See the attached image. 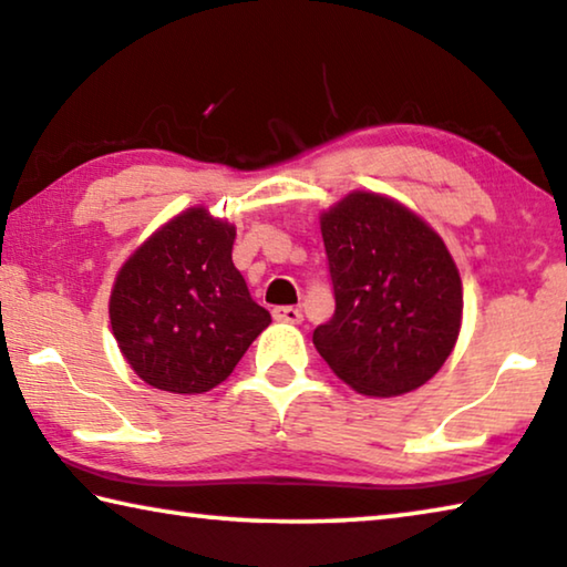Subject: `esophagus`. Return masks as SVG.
<instances>
[{
	"label": "esophagus",
	"instance_id": "1",
	"mask_svg": "<svg viewBox=\"0 0 567 567\" xmlns=\"http://www.w3.org/2000/svg\"><path fill=\"white\" fill-rule=\"evenodd\" d=\"M276 321H289V324H301V309L299 307H276L274 309Z\"/></svg>",
	"mask_w": 567,
	"mask_h": 567
}]
</instances>
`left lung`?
Returning a JSON list of instances; mask_svg holds the SVG:
<instances>
[{"instance_id":"1","label":"left lung","mask_w":567,"mask_h":567,"mask_svg":"<svg viewBox=\"0 0 567 567\" xmlns=\"http://www.w3.org/2000/svg\"><path fill=\"white\" fill-rule=\"evenodd\" d=\"M334 313L313 347L357 393L393 398L429 382L454 350L464 293L446 243L385 195L350 193L321 215Z\"/></svg>"}]
</instances>
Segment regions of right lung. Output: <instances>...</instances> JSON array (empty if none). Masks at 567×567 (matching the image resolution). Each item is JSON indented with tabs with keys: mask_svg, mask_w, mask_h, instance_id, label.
<instances>
[{
	"mask_svg": "<svg viewBox=\"0 0 567 567\" xmlns=\"http://www.w3.org/2000/svg\"><path fill=\"white\" fill-rule=\"evenodd\" d=\"M233 225L189 207L121 266L109 301L111 329L121 354L152 388L207 393L271 324L233 266Z\"/></svg>",
	"mask_w": 567,
	"mask_h": 567,
	"instance_id": "1",
	"label": "right lung"
}]
</instances>
